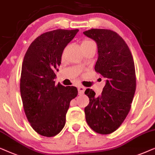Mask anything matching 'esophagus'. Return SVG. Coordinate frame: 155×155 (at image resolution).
Instances as JSON below:
<instances>
[{"mask_svg":"<svg viewBox=\"0 0 155 155\" xmlns=\"http://www.w3.org/2000/svg\"><path fill=\"white\" fill-rule=\"evenodd\" d=\"M86 88L83 86H79L78 87V91H79V94H84V91H85Z\"/></svg>","mask_w":155,"mask_h":155,"instance_id":"1","label":"esophagus"}]
</instances>
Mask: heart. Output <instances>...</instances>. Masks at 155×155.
<instances>
[{
	"mask_svg": "<svg viewBox=\"0 0 155 155\" xmlns=\"http://www.w3.org/2000/svg\"><path fill=\"white\" fill-rule=\"evenodd\" d=\"M91 44H95V43L93 42V41H91V40H84L83 42H81V47L87 46V45H91Z\"/></svg>",
	"mask_w": 155,
	"mask_h": 155,
	"instance_id": "heart-1",
	"label": "heart"
}]
</instances>
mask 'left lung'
Returning <instances> with one entry per match:
<instances>
[{
  "mask_svg": "<svg viewBox=\"0 0 155 155\" xmlns=\"http://www.w3.org/2000/svg\"><path fill=\"white\" fill-rule=\"evenodd\" d=\"M98 46L95 71L106 79L101 95L87 88L89 104L84 108L88 125L97 133L107 135L116 130L130 112L136 89L135 64L131 51L117 32L106 29L84 32Z\"/></svg>",
  "mask_w": 155,
  "mask_h": 155,
  "instance_id": "8db88e82",
  "label": "left lung"
}]
</instances>
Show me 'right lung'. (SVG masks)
I'll return each mask as SVG.
<instances>
[{
	"instance_id": "1",
	"label": "right lung",
	"mask_w": 155,
	"mask_h": 155,
	"mask_svg": "<svg viewBox=\"0 0 155 155\" xmlns=\"http://www.w3.org/2000/svg\"><path fill=\"white\" fill-rule=\"evenodd\" d=\"M78 31L58 29L43 33L31 43L24 57L20 83L22 104L31 126L42 136L60 133L70 101L78 94L75 86H55L54 81L64 49Z\"/></svg>"
}]
</instances>
